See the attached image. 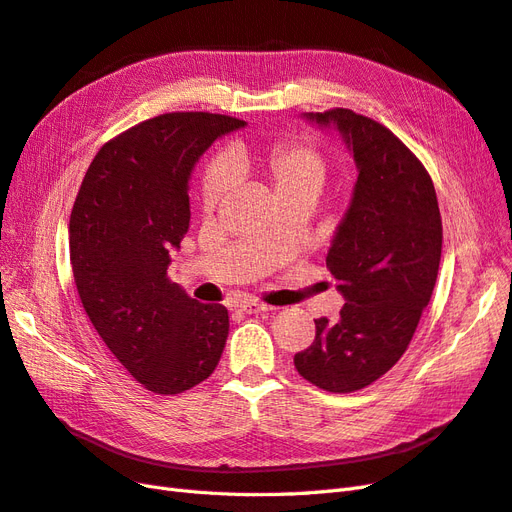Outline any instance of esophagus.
<instances>
[{"instance_id":"34e87169","label":"esophagus","mask_w":512,"mask_h":512,"mask_svg":"<svg viewBox=\"0 0 512 512\" xmlns=\"http://www.w3.org/2000/svg\"><path fill=\"white\" fill-rule=\"evenodd\" d=\"M237 312L239 314H265V312H271V307L265 303H258V301H241L237 305Z\"/></svg>"}]
</instances>
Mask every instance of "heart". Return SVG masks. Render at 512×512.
Wrapping results in <instances>:
<instances>
[{
  "label": "heart",
  "mask_w": 512,
  "mask_h": 512,
  "mask_svg": "<svg viewBox=\"0 0 512 512\" xmlns=\"http://www.w3.org/2000/svg\"><path fill=\"white\" fill-rule=\"evenodd\" d=\"M228 168L241 179H254L275 196L277 205L290 200H316L324 179L327 162L312 147L301 143H277L267 151H254L245 145L232 149ZM228 168L222 162L209 166L203 181V207L213 211L228 190Z\"/></svg>",
  "instance_id": "1"
}]
</instances>
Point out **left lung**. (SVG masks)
Masks as SVG:
<instances>
[{
	"instance_id": "left-lung-1",
	"label": "left lung",
	"mask_w": 512,
	"mask_h": 512,
	"mask_svg": "<svg viewBox=\"0 0 512 512\" xmlns=\"http://www.w3.org/2000/svg\"><path fill=\"white\" fill-rule=\"evenodd\" d=\"M303 117L342 134L359 177L327 254L346 303L335 322L314 320V342L294 367L318 389L352 393L408 350L436 286L442 218L425 166L389 128L350 108Z\"/></svg>"
}]
</instances>
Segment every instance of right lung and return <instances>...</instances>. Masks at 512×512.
Here are the masks:
<instances>
[{"label": "right lung", "mask_w": 512, "mask_h": 512, "mask_svg": "<svg viewBox=\"0 0 512 512\" xmlns=\"http://www.w3.org/2000/svg\"><path fill=\"white\" fill-rule=\"evenodd\" d=\"M245 121L166 113L108 141L70 213V265L81 303L117 361L158 395L207 380L228 337V309L170 282V250L190 228L188 181L215 138Z\"/></svg>", "instance_id": "1"}]
</instances>
